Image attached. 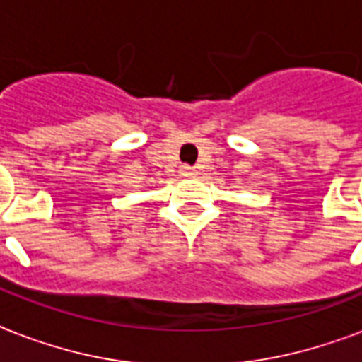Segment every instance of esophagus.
<instances>
[{
	"mask_svg": "<svg viewBox=\"0 0 362 362\" xmlns=\"http://www.w3.org/2000/svg\"><path fill=\"white\" fill-rule=\"evenodd\" d=\"M179 173H181L183 177H192V175H197V170H194V168H191V165H181Z\"/></svg>",
	"mask_w": 362,
	"mask_h": 362,
	"instance_id": "34e87169",
	"label": "esophagus"
}]
</instances>
